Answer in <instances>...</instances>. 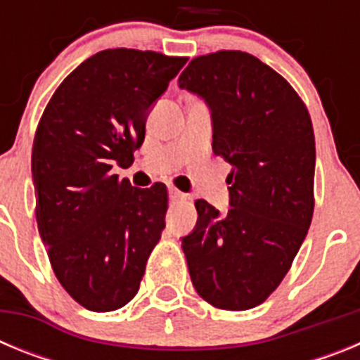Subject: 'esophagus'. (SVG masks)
Masks as SVG:
<instances>
[{
	"mask_svg": "<svg viewBox=\"0 0 360 360\" xmlns=\"http://www.w3.org/2000/svg\"><path fill=\"white\" fill-rule=\"evenodd\" d=\"M169 198L173 200V202H180V200H189V196L184 195L182 191L174 189V187H171L169 189Z\"/></svg>",
	"mask_w": 360,
	"mask_h": 360,
	"instance_id": "esophagus-1",
	"label": "esophagus"
}]
</instances>
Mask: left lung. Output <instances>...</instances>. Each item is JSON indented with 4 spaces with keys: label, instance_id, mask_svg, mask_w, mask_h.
Listing matches in <instances>:
<instances>
[{
    "label": "left lung",
    "instance_id": "8db88e82",
    "mask_svg": "<svg viewBox=\"0 0 360 360\" xmlns=\"http://www.w3.org/2000/svg\"><path fill=\"white\" fill-rule=\"evenodd\" d=\"M212 111V151L232 165L231 205L196 200L182 240L191 281L209 304L249 310L287 276L314 214L316 139L287 79L240 50L195 57L178 79Z\"/></svg>",
    "mask_w": 360,
    "mask_h": 360
}]
</instances>
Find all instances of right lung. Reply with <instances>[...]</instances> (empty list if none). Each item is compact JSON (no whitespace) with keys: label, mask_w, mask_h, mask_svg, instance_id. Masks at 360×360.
<instances>
[{"label":"right lung","mask_w":360,"mask_h":360,"mask_svg":"<svg viewBox=\"0 0 360 360\" xmlns=\"http://www.w3.org/2000/svg\"><path fill=\"white\" fill-rule=\"evenodd\" d=\"M186 63L151 50H103L59 84L37 124V229L56 278L91 311L135 297L160 240L167 187L139 189L111 167L133 164L149 106Z\"/></svg>","instance_id":"1"}]
</instances>
